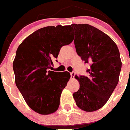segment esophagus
<instances>
[{"label": "esophagus", "instance_id": "obj_1", "mask_svg": "<svg viewBox=\"0 0 130 130\" xmlns=\"http://www.w3.org/2000/svg\"><path fill=\"white\" fill-rule=\"evenodd\" d=\"M75 72H72L70 73V75H71V78H72V79H74V76H75Z\"/></svg>", "mask_w": 130, "mask_h": 130}]
</instances>
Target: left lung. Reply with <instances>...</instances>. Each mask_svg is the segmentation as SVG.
<instances>
[{
  "label": "left lung",
  "instance_id": "obj_1",
  "mask_svg": "<svg viewBox=\"0 0 130 130\" xmlns=\"http://www.w3.org/2000/svg\"><path fill=\"white\" fill-rule=\"evenodd\" d=\"M71 27L77 53L90 64L88 77L75 76L80 87L73 97L79 109L95 111L106 104L119 82L120 54L113 40L96 28L88 24H72Z\"/></svg>",
  "mask_w": 130,
  "mask_h": 130
}]
</instances>
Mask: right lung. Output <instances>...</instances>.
<instances>
[{
    "label": "right lung",
    "mask_w": 130,
    "mask_h": 130,
    "mask_svg": "<svg viewBox=\"0 0 130 130\" xmlns=\"http://www.w3.org/2000/svg\"><path fill=\"white\" fill-rule=\"evenodd\" d=\"M73 40L70 25L50 26L36 30L18 47L12 64L16 85L27 105L39 114L47 115L58 109L70 74L47 69L61 47Z\"/></svg>",
    "instance_id": "obj_1"
}]
</instances>
